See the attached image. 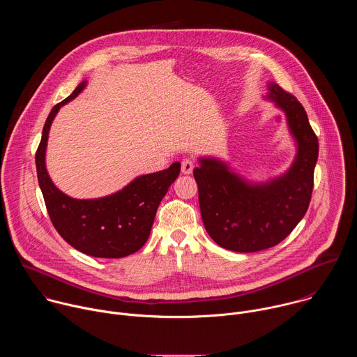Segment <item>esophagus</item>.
Wrapping results in <instances>:
<instances>
[{"label":"esophagus","mask_w":357,"mask_h":357,"mask_svg":"<svg viewBox=\"0 0 357 357\" xmlns=\"http://www.w3.org/2000/svg\"><path fill=\"white\" fill-rule=\"evenodd\" d=\"M193 168H195V162L192 160H183L182 161V174L189 175V174L193 172Z\"/></svg>","instance_id":"1"}]
</instances>
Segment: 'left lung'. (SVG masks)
Segmentation results:
<instances>
[{
	"instance_id": "obj_1",
	"label": "left lung",
	"mask_w": 357,
	"mask_h": 357,
	"mask_svg": "<svg viewBox=\"0 0 357 357\" xmlns=\"http://www.w3.org/2000/svg\"><path fill=\"white\" fill-rule=\"evenodd\" d=\"M267 94L280 107L298 144L292 167L266 183H250L215 158H200L193 169L199 190L202 220L220 247L237 251H261L281 243L301 222L310 206L318 137L302 105L275 83Z\"/></svg>"
}]
</instances>
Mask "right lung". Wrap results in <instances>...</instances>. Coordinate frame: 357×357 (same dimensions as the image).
Listing matches in <instances>:
<instances>
[{
    "instance_id": "right-lung-1",
    "label": "right lung",
    "mask_w": 357,
    "mask_h": 357,
    "mask_svg": "<svg viewBox=\"0 0 357 357\" xmlns=\"http://www.w3.org/2000/svg\"><path fill=\"white\" fill-rule=\"evenodd\" d=\"M86 86L82 82L73 93L50 110L35 154L39 188L58 233L76 250L98 259H121L138 251L149 237L157 209L181 164L135 178L121 190L100 199H73L50 181L45 167L47 134L59 109L73 100Z\"/></svg>"
}]
</instances>
